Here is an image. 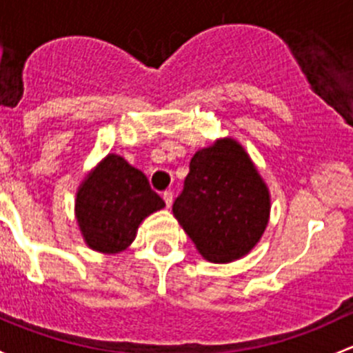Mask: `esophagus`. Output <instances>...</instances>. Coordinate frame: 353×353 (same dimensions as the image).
Instances as JSON below:
<instances>
[{"instance_id": "34e87169", "label": "esophagus", "mask_w": 353, "mask_h": 353, "mask_svg": "<svg viewBox=\"0 0 353 353\" xmlns=\"http://www.w3.org/2000/svg\"><path fill=\"white\" fill-rule=\"evenodd\" d=\"M162 198H164V201H165L167 208L172 206V201H174V194H172V192H170V191H165L164 194H162Z\"/></svg>"}]
</instances>
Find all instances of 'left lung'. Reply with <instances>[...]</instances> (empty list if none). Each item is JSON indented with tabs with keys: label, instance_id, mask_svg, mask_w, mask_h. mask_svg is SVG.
Wrapping results in <instances>:
<instances>
[{
	"label": "left lung",
	"instance_id": "1",
	"mask_svg": "<svg viewBox=\"0 0 353 353\" xmlns=\"http://www.w3.org/2000/svg\"><path fill=\"white\" fill-rule=\"evenodd\" d=\"M172 213L208 262L228 264L261 242L270 192L242 143L225 137L192 155Z\"/></svg>",
	"mask_w": 353,
	"mask_h": 353
}]
</instances>
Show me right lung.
Returning a JSON list of instances; mask_svg holds the SVG:
<instances>
[{"mask_svg":"<svg viewBox=\"0 0 353 353\" xmlns=\"http://www.w3.org/2000/svg\"><path fill=\"white\" fill-rule=\"evenodd\" d=\"M164 206L142 170L121 155L108 154L77 188L74 213L84 243L114 255L132 245L148 214Z\"/></svg>","mask_w":353,"mask_h":353,"instance_id":"1","label":"right lung"}]
</instances>
